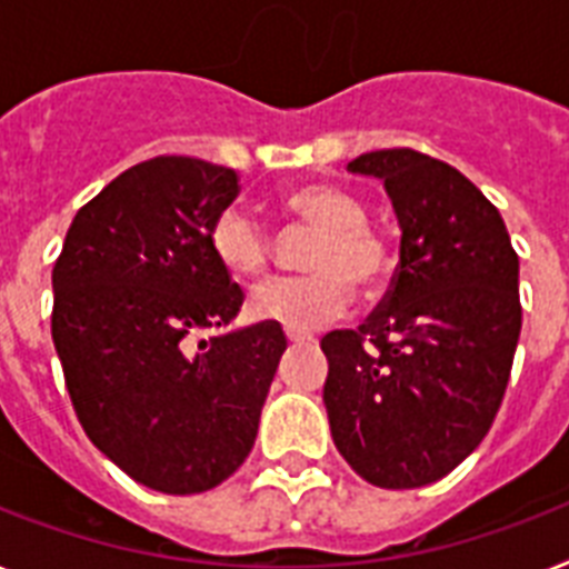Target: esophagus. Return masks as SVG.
<instances>
[{
	"label": "esophagus",
	"instance_id": "esophagus-1",
	"mask_svg": "<svg viewBox=\"0 0 569 569\" xmlns=\"http://www.w3.org/2000/svg\"><path fill=\"white\" fill-rule=\"evenodd\" d=\"M286 339L292 341V345H307V341H312V336L300 330H286Z\"/></svg>",
	"mask_w": 569,
	"mask_h": 569
}]
</instances>
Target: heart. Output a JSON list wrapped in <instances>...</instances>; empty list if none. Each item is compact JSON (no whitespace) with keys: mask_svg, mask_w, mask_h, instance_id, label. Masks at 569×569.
I'll return each mask as SVG.
<instances>
[{"mask_svg":"<svg viewBox=\"0 0 569 569\" xmlns=\"http://www.w3.org/2000/svg\"><path fill=\"white\" fill-rule=\"evenodd\" d=\"M277 207L295 228L316 233L303 253L309 274L262 283L251 298L253 318L309 332L350 307L353 283L362 292H377L389 280V242L368 224L365 204L353 192L312 180L286 189ZM207 242L212 260L239 283L260 280L274 257L266 228L239 207H224L212 219Z\"/></svg>","mask_w":569,"mask_h":569,"instance_id":"heart-1","label":"heart"}]
</instances>
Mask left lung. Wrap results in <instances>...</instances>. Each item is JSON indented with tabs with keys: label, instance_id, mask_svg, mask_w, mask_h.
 Listing matches in <instances>:
<instances>
[{
	"label": "left lung",
	"instance_id": "8db88e82",
	"mask_svg": "<svg viewBox=\"0 0 569 569\" xmlns=\"http://www.w3.org/2000/svg\"><path fill=\"white\" fill-rule=\"evenodd\" d=\"M386 183L400 221L391 289L357 330L321 339L336 450L377 488H420L488 436L520 339V262L500 210L415 149L348 163Z\"/></svg>",
	"mask_w": 569,
	"mask_h": 569
}]
</instances>
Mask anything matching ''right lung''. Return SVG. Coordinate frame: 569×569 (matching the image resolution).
<instances>
[{
  "instance_id": "obj_1",
  "label": "right lung",
  "mask_w": 569,
  "mask_h": 569,
  "mask_svg": "<svg viewBox=\"0 0 569 569\" xmlns=\"http://www.w3.org/2000/svg\"><path fill=\"white\" fill-rule=\"evenodd\" d=\"M239 174L196 157L124 169L69 224L52 339L87 438L146 488L201 493L248 459L286 350L280 325L228 327L244 292L212 260Z\"/></svg>"
}]
</instances>
